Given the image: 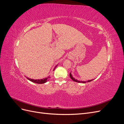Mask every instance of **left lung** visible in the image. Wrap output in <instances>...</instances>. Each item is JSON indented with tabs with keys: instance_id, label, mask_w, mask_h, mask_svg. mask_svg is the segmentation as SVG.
<instances>
[{
	"instance_id": "left-lung-1",
	"label": "left lung",
	"mask_w": 124,
	"mask_h": 124,
	"mask_svg": "<svg viewBox=\"0 0 124 124\" xmlns=\"http://www.w3.org/2000/svg\"><path fill=\"white\" fill-rule=\"evenodd\" d=\"M69 76H70V78H71V79H72V80H73V81H74V82H78V83H86V82H91V81H92L93 80H90L87 81H86H86H79V80H78L77 79H76V78H74L72 77V74H71V72H70V73Z\"/></svg>"
}]
</instances>
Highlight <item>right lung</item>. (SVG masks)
Returning a JSON list of instances; mask_svg holds the SVG:
<instances>
[{
	"instance_id": "add662e5",
	"label": "right lung",
	"mask_w": 124,
	"mask_h": 124,
	"mask_svg": "<svg viewBox=\"0 0 124 124\" xmlns=\"http://www.w3.org/2000/svg\"><path fill=\"white\" fill-rule=\"evenodd\" d=\"M57 65L55 67V68H56V67H57ZM55 68L54 69H55ZM26 78H27L28 80L31 81L32 82H33V83H37V84H43V83H46V82H47L48 80H49V78H50V76H48L47 78H42V79H37V80L32 79V78H28L27 77H26Z\"/></svg>"
}]
</instances>
